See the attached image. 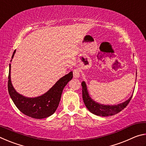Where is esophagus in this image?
<instances>
[{
	"label": "esophagus",
	"instance_id": "esophagus-1",
	"mask_svg": "<svg viewBox=\"0 0 146 146\" xmlns=\"http://www.w3.org/2000/svg\"><path fill=\"white\" fill-rule=\"evenodd\" d=\"M73 76L74 78H78L80 76V70L78 69H75L73 70Z\"/></svg>",
	"mask_w": 146,
	"mask_h": 146
}]
</instances>
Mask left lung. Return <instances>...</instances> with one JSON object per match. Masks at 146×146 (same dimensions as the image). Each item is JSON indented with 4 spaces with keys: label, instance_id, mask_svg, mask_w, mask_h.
I'll return each mask as SVG.
<instances>
[{
    "label": "left lung",
    "instance_id": "8db88e82",
    "mask_svg": "<svg viewBox=\"0 0 146 146\" xmlns=\"http://www.w3.org/2000/svg\"><path fill=\"white\" fill-rule=\"evenodd\" d=\"M82 98L86 108L93 114L98 116H102V117H107V116H112L117 114L118 113H119L126 107L128 104L130 102L133 96L132 95L129 99L125 101L124 102L119 104L117 105L110 106L101 104L96 102L95 101H94L90 97V95H89L87 90V86H86L84 81H83L82 82Z\"/></svg>",
    "mask_w": 146,
    "mask_h": 146
}]
</instances>
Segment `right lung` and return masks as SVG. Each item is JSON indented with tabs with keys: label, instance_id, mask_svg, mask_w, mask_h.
I'll return each mask as SVG.
<instances>
[{
	"label": "right lung",
	"instance_id": "1",
	"mask_svg": "<svg viewBox=\"0 0 146 146\" xmlns=\"http://www.w3.org/2000/svg\"><path fill=\"white\" fill-rule=\"evenodd\" d=\"M15 53L14 51L11 58ZM73 78V72L59 79L50 90L44 95L35 98L26 97L17 93L11 81V64H9L8 88L9 95L17 108L29 117L42 119L52 115L57 109L62 93L66 84Z\"/></svg>",
	"mask_w": 146,
	"mask_h": 146
}]
</instances>
